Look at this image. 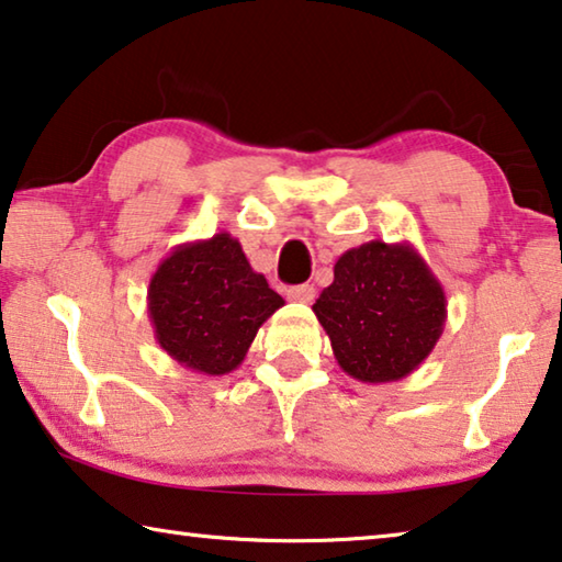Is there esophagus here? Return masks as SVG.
Masks as SVG:
<instances>
[{
  "label": "esophagus",
  "mask_w": 562,
  "mask_h": 562,
  "mask_svg": "<svg viewBox=\"0 0 562 562\" xmlns=\"http://www.w3.org/2000/svg\"><path fill=\"white\" fill-rule=\"evenodd\" d=\"M288 297L295 302H313L315 300V288L313 284H297V288L288 290Z\"/></svg>",
  "instance_id": "1"
}]
</instances>
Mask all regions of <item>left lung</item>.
I'll use <instances>...</instances> for the list:
<instances>
[{"label":"left lung","instance_id":"obj_1","mask_svg":"<svg viewBox=\"0 0 562 562\" xmlns=\"http://www.w3.org/2000/svg\"><path fill=\"white\" fill-rule=\"evenodd\" d=\"M313 310L342 372L372 385L420 368L448 319L442 284L420 252L382 239L340 255Z\"/></svg>","mask_w":562,"mask_h":562}]
</instances>
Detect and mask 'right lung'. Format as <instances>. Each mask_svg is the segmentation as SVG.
<instances>
[{"mask_svg":"<svg viewBox=\"0 0 562 562\" xmlns=\"http://www.w3.org/2000/svg\"><path fill=\"white\" fill-rule=\"evenodd\" d=\"M282 305L227 233L177 245L147 288L159 347L182 368L212 378L243 364L257 329Z\"/></svg>","mask_w":562,"mask_h":562,"instance_id":"obj_1","label":"right lung"}]
</instances>
